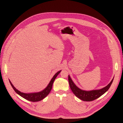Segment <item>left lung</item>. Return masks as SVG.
<instances>
[{"label":"left lung","mask_w":123,"mask_h":123,"mask_svg":"<svg viewBox=\"0 0 123 123\" xmlns=\"http://www.w3.org/2000/svg\"><path fill=\"white\" fill-rule=\"evenodd\" d=\"M68 80L70 88L76 97L79 98L81 100H84V101L90 102L99 98L100 96H102L106 91H107L112 83L113 79L111 81V82L105 87H104L101 89H99V90H92L89 91L82 90L78 88L74 84L69 75L68 76Z\"/></svg>","instance_id":"1"}]
</instances>
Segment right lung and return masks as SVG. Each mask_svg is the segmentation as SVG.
I'll return each mask as SVG.
<instances>
[{"label":"right lung","instance_id":"add662e5","mask_svg":"<svg viewBox=\"0 0 123 123\" xmlns=\"http://www.w3.org/2000/svg\"><path fill=\"white\" fill-rule=\"evenodd\" d=\"M61 71H59L57 72L55 74L52 79V80L50 81L49 85H48V86L45 89H44L41 92H37V93H24L21 92L17 90V89L14 87V86L12 85V83H11V81L10 80L9 81H10V83L11 86H12V88L14 90V91H15L18 94H19L20 96H21V97H23V98H25V99L29 100V101H31V102H38V101H40V100H41L43 99L44 98H45L46 96L49 94V93L52 89V85H53L54 81L55 80L56 77L59 74V73L61 72Z\"/></svg>","mask_w":123,"mask_h":123}]
</instances>
